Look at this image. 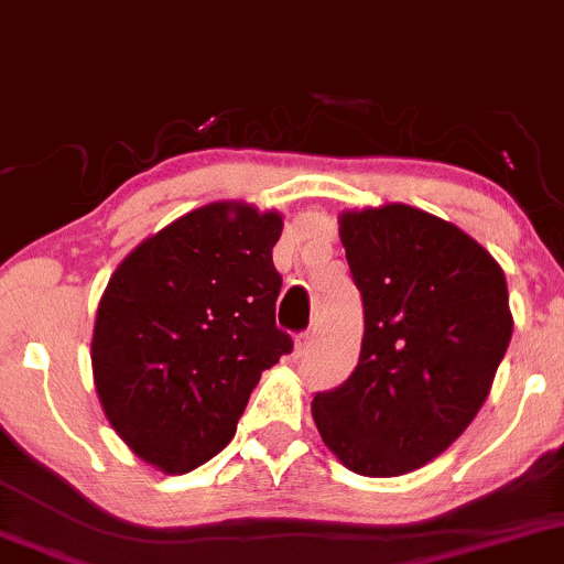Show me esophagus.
<instances>
[{
  "mask_svg": "<svg viewBox=\"0 0 564 564\" xmlns=\"http://www.w3.org/2000/svg\"><path fill=\"white\" fill-rule=\"evenodd\" d=\"M310 347H312V334H310V330H307V334H300V336H296V344H294V351H296V357L307 355Z\"/></svg>",
  "mask_w": 564,
  "mask_h": 564,
  "instance_id": "obj_1",
  "label": "esophagus"
}]
</instances>
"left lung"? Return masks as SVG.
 I'll return each mask as SVG.
<instances>
[{
  "instance_id": "8db88e82",
  "label": "left lung",
  "mask_w": 564,
  "mask_h": 564,
  "mask_svg": "<svg viewBox=\"0 0 564 564\" xmlns=\"http://www.w3.org/2000/svg\"><path fill=\"white\" fill-rule=\"evenodd\" d=\"M338 236L365 336L355 372L315 393L312 417L351 473L404 476L484 406L512 338L507 278L465 230L410 205L341 213Z\"/></svg>"
}]
</instances>
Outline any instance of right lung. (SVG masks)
I'll return each mask as SVG.
<instances>
[{"label":"right lung","instance_id":"right-lung-1","mask_svg":"<svg viewBox=\"0 0 564 564\" xmlns=\"http://www.w3.org/2000/svg\"><path fill=\"white\" fill-rule=\"evenodd\" d=\"M283 217L213 202L141 241L99 300L91 368L133 454L194 470L234 438L262 370L294 349L275 325Z\"/></svg>","mask_w":564,"mask_h":564}]
</instances>
